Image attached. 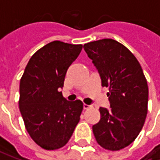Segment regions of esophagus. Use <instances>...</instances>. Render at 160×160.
Wrapping results in <instances>:
<instances>
[{"label":"esophagus","instance_id":"esophagus-1","mask_svg":"<svg viewBox=\"0 0 160 160\" xmlns=\"http://www.w3.org/2000/svg\"><path fill=\"white\" fill-rule=\"evenodd\" d=\"M89 108H91V106H89V105H86V104H84V105H83V109H84V110H86V109H89Z\"/></svg>","mask_w":160,"mask_h":160}]
</instances>
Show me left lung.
<instances>
[{
  "instance_id": "8db88e82",
  "label": "left lung",
  "mask_w": 160,
  "mask_h": 160,
  "mask_svg": "<svg viewBox=\"0 0 160 160\" xmlns=\"http://www.w3.org/2000/svg\"><path fill=\"white\" fill-rule=\"evenodd\" d=\"M98 70L108 92L109 109L100 108L101 118L92 126L96 142L117 151L131 144L140 133L147 114L148 86L136 57L124 45L104 39L83 45Z\"/></svg>"
}]
</instances>
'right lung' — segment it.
I'll use <instances>...</instances> for the list:
<instances>
[{"label":"right lung","mask_w":160,"mask_h":160,"mask_svg":"<svg viewBox=\"0 0 160 160\" xmlns=\"http://www.w3.org/2000/svg\"><path fill=\"white\" fill-rule=\"evenodd\" d=\"M81 49V44L50 42L31 56L20 80L19 109L25 127L32 140L46 150L63 147L80 121L82 102H68L60 89Z\"/></svg>","instance_id":"add662e5"}]
</instances>
